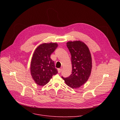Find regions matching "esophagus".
<instances>
[{
    "instance_id": "34e87169",
    "label": "esophagus",
    "mask_w": 120,
    "mask_h": 120,
    "mask_svg": "<svg viewBox=\"0 0 120 120\" xmlns=\"http://www.w3.org/2000/svg\"><path fill=\"white\" fill-rule=\"evenodd\" d=\"M61 71H62V69H61V68H59V69H58V72L59 73H61Z\"/></svg>"
}]
</instances>
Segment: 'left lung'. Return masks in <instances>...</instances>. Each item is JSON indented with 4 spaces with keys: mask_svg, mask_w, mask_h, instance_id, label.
Listing matches in <instances>:
<instances>
[{
    "mask_svg": "<svg viewBox=\"0 0 120 120\" xmlns=\"http://www.w3.org/2000/svg\"><path fill=\"white\" fill-rule=\"evenodd\" d=\"M66 45L71 55L72 72L68 77H62L68 86L76 89L86 82L90 76L91 55L87 45L82 41H69Z\"/></svg>",
    "mask_w": 120,
    "mask_h": 120,
    "instance_id": "obj_1",
    "label": "left lung"
}]
</instances>
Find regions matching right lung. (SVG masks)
I'll use <instances>...</instances> for the list:
<instances>
[{
  "mask_svg": "<svg viewBox=\"0 0 120 120\" xmlns=\"http://www.w3.org/2000/svg\"><path fill=\"white\" fill-rule=\"evenodd\" d=\"M57 46L56 43H43L34 51L30 64V72L33 79L39 86H44L53 75L58 73L54 61L50 58Z\"/></svg>",
  "mask_w": 120,
  "mask_h": 120,
  "instance_id": "right-lung-1",
  "label": "right lung"
}]
</instances>
